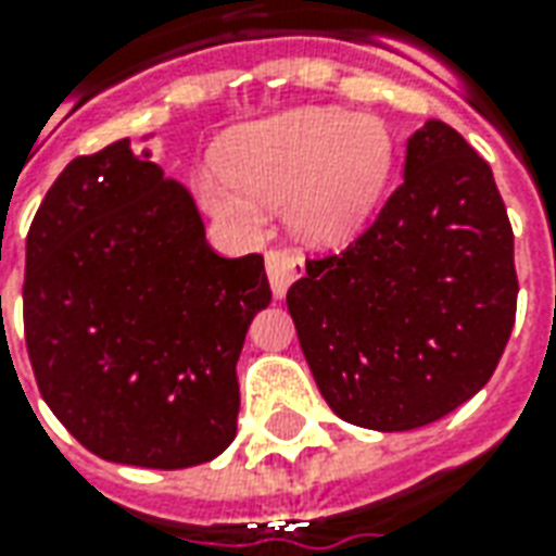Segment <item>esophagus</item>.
<instances>
[{
  "label": "esophagus",
  "mask_w": 556,
  "mask_h": 556,
  "mask_svg": "<svg viewBox=\"0 0 556 556\" xmlns=\"http://www.w3.org/2000/svg\"><path fill=\"white\" fill-rule=\"evenodd\" d=\"M267 279H270V289H274V298H282L294 279L303 277V258L294 250H286V247H277L270 250L265 258Z\"/></svg>",
  "instance_id": "34e87169"
}]
</instances>
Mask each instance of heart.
I'll return each mask as SVG.
<instances>
[{
  "instance_id": "obj_1",
  "label": "heart",
  "mask_w": 556,
  "mask_h": 556,
  "mask_svg": "<svg viewBox=\"0 0 556 556\" xmlns=\"http://www.w3.org/2000/svg\"><path fill=\"white\" fill-rule=\"evenodd\" d=\"M393 157L384 122L309 106L226 139L217 151L219 178H202L199 199L226 226L247 231L262 226V205L286 202L301 238L342 243L375 214Z\"/></svg>"
}]
</instances>
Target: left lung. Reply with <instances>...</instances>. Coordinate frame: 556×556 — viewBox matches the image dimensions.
I'll list each match as a JSON object with an SVG mask.
<instances>
[{
  "mask_svg": "<svg viewBox=\"0 0 556 556\" xmlns=\"http://www.w3.org/2000/svg\"><path fill=\"white\" fill-rule=\"evenodd\" d=\"M513 226L491 166L438 118L372 226L289 289L325 402L375 431L429 426L489 384L518 303Z\"/></svg>",
  "mask_w": 556,
  "mask_h": 556,
  "instance_id": "left-lung-1",
  "label": "left lung"
}]
</instances>
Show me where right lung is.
Returning <instances> with one entry per match:
<instances>
[{
    "label": "right lung",
    "instance_id": "right-lung-1",
    "mask_svg": "<svg viewBox=\"0 0 556 556\" xmlns=\"http://www.w3.org/2000/svg\"><path fill=\"white\" fill-rule=\"evenodd\" d=\"M265 258H223L181 184L130 139L71 160L26 238L23 327L43 402L86 450L181 470L238 434V357Z\"/></svg>",
    "mask_w": 556,
    "mask_h": 556
}]
</instances>
